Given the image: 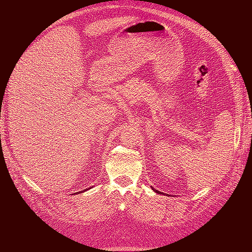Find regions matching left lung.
I'll return each mask as SVG.
<instances>
[{
    "label": "left lung",
    "mask_w": 252,
    "mask_h": 252,
    "mask_svg": "<svg viewBox=\"0 0 252 252\" xmlns=\"http://www.w3.org/2000/svg\"><path fill=\"white\" fill-rule=\"evenodd\" d=\"M156 191H157V190H156Z\"/></svg>",
    "instance_id": "8db88e82"
}]
</instances>
